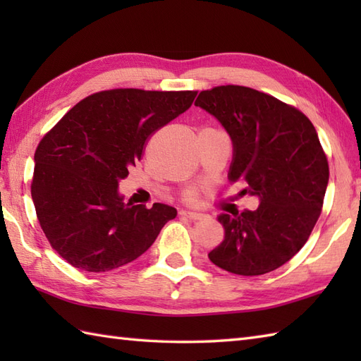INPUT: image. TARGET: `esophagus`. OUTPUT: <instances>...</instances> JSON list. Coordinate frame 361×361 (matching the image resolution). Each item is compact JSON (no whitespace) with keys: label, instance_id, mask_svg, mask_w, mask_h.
Masks as SVG:
<instances>
[{"label":"esophagus","instance_id":"obj_1","mask_svg":"<svg viewBox=\"0 0 361 361\" xmlns=\"http://www.w3.org/2000/svg\"><path fill=\"white\" fill-rule=\"evenodd\" d=\"M180 214H181L183 217H188L190 220H200L203 217V214L195 212V211H188V209H181Z\"/></svg>","mask_w":361,"mask_h":361}]
</instances>
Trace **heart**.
Segmentation results:
<instances>
[{
    "label": "heart",
    "mask_w": 361,
    "mask_h": 361,
    "mask_svg": "<svg viewBox=\"0 0 361 361\" xmlns=\"http://www.w3.org/2000/svg\"><path fill=\"white\" fill-rule=\"evenodd\" d=\"M188 198H189V200H195V198H197L195 190H190V192L188 194Z\"/></svg>",
    "instance_id": "b5f03b06"
}]
</instances>
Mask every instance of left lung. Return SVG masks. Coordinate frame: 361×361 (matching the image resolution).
Here are the masks:
<instances>
[{"label":"left lung","mask_w":361,"mask_h":361,"mask_svg":"<svg viewBox=\"0 0 361 361\" xmlns=\"http://www.w3.org/2000/svg\"><path fill=\"white\" fill-rule=\"evenodd\" d=\"M195 105L231 136L229 181L259 198L255 211L219 216L225 239L211 262L240 276L270 273L304 247L323 209L329 163L317 130L293 105L248 87L204 90Z\"/></svg>","instance_id":"8db88e82"}]
</instances>
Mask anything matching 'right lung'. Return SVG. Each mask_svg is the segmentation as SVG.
Segmentation results:
<instances>
[{"instance_id":"right-lung-1","label":"right lung","mask_w":361,"mask_h":361,"mask_svg":"<svg viewBox=\"0 0 361 361\" xmlns=\"http://www.w3.org/2000/svg\"><path fill=\"white\" fill-rule=\"evenodd\" d=\"M197 91L105 90L74 105L35 150L30 194L51 247L68 264L102 273L140 257L176 217L163 203L118 192L149 137L185 113Z\"/></svg>"}]
</instances>
